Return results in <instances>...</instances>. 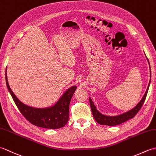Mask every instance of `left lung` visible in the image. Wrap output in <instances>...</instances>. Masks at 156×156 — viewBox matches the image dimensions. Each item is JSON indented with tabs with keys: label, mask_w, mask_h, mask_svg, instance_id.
Wrapping results in <instances>:
<instances>
[{
	"label": "left lung",
	"mask_w": 156,
	"mask_h": 156,
	"mask_svg": "<svg viewBox=\"0 0 156 156\" xmlns=\"http://www.w3.org/2000/svg\"><path fill=\"white\" fill-rule=\"evenodd\" d=\"M147 61H148V59H147ZM148 63L150 64L149 61H148ZM150 76H151V70H150ZM150 85V81L149 82L147 88L146 90V92H145V93L144 95V97H142L141 100L139 102V103L135 106L133 108H132L131 110H129L127 112H124V113H122L119 115L108 116V115H106L101 113V112H99L97 110V107H95L94 102L92 101V99L89 97V101H90V105L91 110L92 112V115H93L95 121L100 125L115 126V125H120L122 123V122H124L125 121L129 120V119L133 118L135 116V115L137 113L138 111L140 110L142 105H143L144 103V101L145 100V98H146Z\"/></svg>",
	"instance_id": "left-lung-1"
}]
</instances>
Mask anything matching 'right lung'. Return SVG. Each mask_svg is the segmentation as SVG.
Wrapping results in <instances>:
<instances>
[{"instance_id": "obj_1", "label": "right lung", "mask_w": 156, "mask_h": 156, "mask_svg": "<svg viewBox=\"0 0 156 156\" xmlns=\"http://www.w3.org/2000/svg\"><path fill=\"white\" fill-rule=\"evenodd\" d=\"M6 69H6L5 72L6 87L16 107L27 121L37 127L52 129L63 127L67 124L69 119V105L77 88L76 86L69 87L64 92L58 101L50 107H33L22 102L12 91L8 82Z\"/></svg>"}]
</instances>
